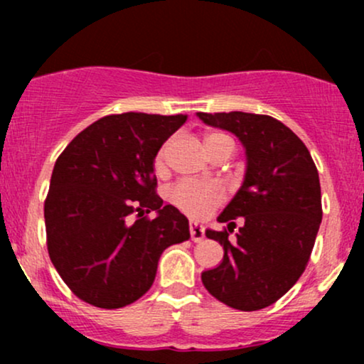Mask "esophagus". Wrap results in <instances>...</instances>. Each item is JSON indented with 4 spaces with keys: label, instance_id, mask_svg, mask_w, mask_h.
Masks as SVG:
<instances>
[{
    "label": "esophagus",
    "instance_id": "34e87169",
    "mask_svg": "<svg viewBox=\"0 0 364 364\" xmlns=\"http://www.w3.org/2000/svg\"><path fill=\"white\" fill-rule=\"evenodd\" d=\"M190 235L191 240H193L195 243H198V241H202L203 237H205V231H203V228L198 223H190Z\"/></svg>",
    "mask_w": 364,
    "mask_h": 364
}]
</instances>
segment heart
I'll use <instances>...</instances> for the list:
<instances>
[{"mask_svg": "<svg viewBox=\"0 0 364 364\" xmlns=\"http://www.w3.org/2000/svg\"><path fill=\"white\" fill-rule=\"evenodd\" d=\"M207 149L210 150L212 147L220 144H229L235 149V141L231 136L224 135V133H210L207 136ZM168 150L169 144H164L161 149L157 150L156 159H154V168L157 173H162L166 169V162H168ZM225 193L224 190L215 183H198V181H181L176 186L171 188L169 191V200L174 207H178L179 210L185 212L186 215L195 217H205L210 214L217 205L224 202Z\"/></svg>", "mask_w": 364, "mask_h": 364, "instance_id": "heart-1", "label": "heart"}]
</instances>
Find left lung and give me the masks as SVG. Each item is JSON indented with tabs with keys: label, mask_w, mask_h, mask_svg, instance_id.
<instances>
[{
	"label": "left lung",
	"mask_w": 364,
	"mask_h": 364,
	"mask_svg": "<svg viewBox=\"0 0 364 364\" xmlns=\"http://www.w3.org/2000/svg\"><path fill=\"white\" fill-rule=\"evenodd\" d=\"M210 127L235 133L246 150V173L235 198L217 217L224 231L207 229L224 258L202 272L205 289L228 306L255 311L282 298L306 269L321 223L318 171L306 145L272 116L196 112ZM245 224L235 238L232 220Z\"/></svg>",
	"instance_id": "left-lung-1"
}]
</instances>
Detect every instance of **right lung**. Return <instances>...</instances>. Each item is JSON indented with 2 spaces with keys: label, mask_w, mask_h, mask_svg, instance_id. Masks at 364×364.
Segmentation results:
<instances>
[{
  "label": "right lung",
  "mask_w": 364,
  "mask_h": 364,
  "mask_svg": "<svg viewBox=\"0 0 364 364\" xmlns=\"http://www.w3.org/2000/svg\"><path fill=\"white\" fill-rule=\"evenodd\" d=\"M186 118L104 116L58 157L44 202L48 252L82 301L106 310L136 301L154 284L162 252L190 237L186 217L162 205L154 174L157 150Z\"/></svg>",
  "instance_id": "right-lung-1"
}]
</instances>
